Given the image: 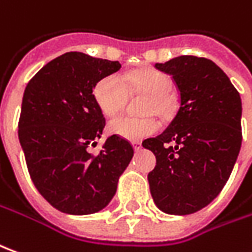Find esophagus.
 Here are the masks:
<instances>
[{"label":"esophagus","mask_w":252,"mask_h":252,"mask_svg":"<svg viewBox=\"0 0 252 252\" xmlns=\"http://www.w3.org/2000/svg\"><path fill=\"white\" fill-rule=\"evenodd\" d=\"M132 146H133V149H135V150L138 152V150H139V149L142 148V143H140V142H133Z\"/></svg>","instance_id":"obj_1"}]
</instances>
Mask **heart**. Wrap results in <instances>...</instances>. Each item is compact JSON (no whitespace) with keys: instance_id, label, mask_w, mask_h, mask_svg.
<instances>
[{"instance_id":"heart-1","label":"heart","mask_w":252,"mask_h":252,"mask_svg":"<svg viewBox=\"0 0 252 252\" xmlns=\"http://www.w3.org/2000/svg\"><path fill=\"white\" fill-rule=\"evenodd\" d=\"M132 94H143L142 113H156L161 119H169L176 107L175 96L171 94V78L156 68H143L120 77L109 74L100 78L94 87V99L100 112L113 117L124 109L128 99V91ZM160 129L158 121L153 116L129 117L121 116L109 123V131L123 139L139 142L155 135Z\"/></svg>"}]
</instances>
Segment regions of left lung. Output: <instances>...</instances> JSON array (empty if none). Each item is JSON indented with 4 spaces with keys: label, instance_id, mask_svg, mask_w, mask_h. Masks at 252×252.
Here are the masks:
<instances>
[{
    "label": "left lung",
    "instance_id": "8db88e82",
    "mask_svg": "<svg viewBox=\"0 0 252 252\" xmlns=\"http://www.w3.org/2000/svg\"><path fill=\"white\" fill-rule=\"evenodd\" d=\"M155 67L175 81L181 106L168 128L142 146L153 152L150 193L158 210L188 215L223 189L241 148V99L215 63L178 56Z\"/></svg>",
    "mask_w": 252,
    "mask_h": 252
}]
</instances>
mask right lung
Here are the masks:
<instances>
[{"mask_svg": "<svg viewBox=\"0 0 252 252\" xmlns=\"http://www.w3.org/2000/svg\"><path fill=\"white\" fill-rule=\"evenodd\" d=\"M120 68L119 62L67 52L47 63L26 87L19 142L32 184L59 211L88 215L103 210L132 160L129 142L116 135L104 140L99 155L88 150L106 126L94 87Z\"/></svg>", "mask_w": 252, "mask_h": 252, "instance_id": "obj_1", "label": "right lung"}]
</instances>
